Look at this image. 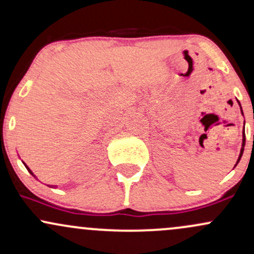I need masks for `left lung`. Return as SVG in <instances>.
<instances>
[{
	"label": "left lung",
	"instance_id": "obj_1",
	"mask_svg": "<svg viewBox=\"0 0 254 254\" xmlns=\"http://www.w3.org/2000/svg\"><path fill=\"white\" fill-rule=\"evenodd\" d=\"M239 103V101H238ZM239 105H240V103H239ZM240 109H241V105H240ZM241 113H243V116H244V112H243V109H241ZM244 147H245V130H244V132H243V145H241V150H240V155H239V157H238V161H237V164H235V166L238 165V162L240 161V159H241V156H243V153H244Z\"/></svg>",
	"mask_w": 254,
	"mask_h": 254
}]
</instances>
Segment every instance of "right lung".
<instances>
[{
    "label": "right lung",
    "mask_w": 254,
    "mask_h": 254,
    "mask_svg": "<svg viewBox=\"0 0 254 254\" xmlns=\"http://www.w3.org/2000/svg\"><path fill=\"white\" fill-rule=\"evenodd\" d=\"M24 165H25V167H26V168H27V171H28V172H30V173L32 174V176H33V177H36V176H34V174H33V172H32V171L30 170V168H28V166H27V165H26V164H25V162H24ZM51 188H52V186H51ZM55 188H57V186H55Z\"/></svg>",
    "instance_id": "right-lung-1"
}]
</instances>
